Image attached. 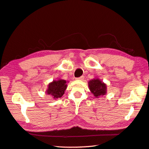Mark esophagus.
Listing matches in <instances>:
<instances>
[{
	"label": "esophagus",
	"instance_id": "obj_1",
	"mask_svg": "<svg viewBox=\"0 0 149 149\" xmlns=\"http://www.w3.org/2000/svg\"><path fill=\"white\" fill-rule=\"evenodd\" d=\"M84 78V76H81V77H80L75 78V79H76V80H83Z\"/></svg>",
	"mask_w": 149,
	"mask_h": 149
}]
</instances>
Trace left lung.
I'll return each instance as SVG.
<instances>
[{
	"mask_svg": "<svg viewBox=\"0 0 149 149\" xmlns=\"http://www.w3.org/2000/svg\"><path fill=\"white\" fill-rule=\"evenodd\" d=\"M89 89L96 98L105 95L107 93V85L99 78H94L88 82Z\"/></svg>",
	"mask_w": 149,
	"mask_h": 149,
	"instance_id": "obj_1",
	"label": "left lung"
}]
</instances>
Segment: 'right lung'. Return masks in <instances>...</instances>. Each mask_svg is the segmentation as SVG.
Wrapping results in <instances>:
<instances>
[{
  "label": "right lung",
  "instance_id": "add662e5",
  "mask_svg": "<svg viewBox=\"0 0 149 149\" xmlns=\"http://www.w3.org/2000/svg\"><path fill=\"white\" fill-rule=\"evenodd\" d=\"M67 83H68V81L61 79L54 80L48 84L46 93L48 95H50L53 99H59L65 93V91L67 88Z\"/></svg>",
  "mask_w": 149,
  "mask_h": 149
}]
</instances>
